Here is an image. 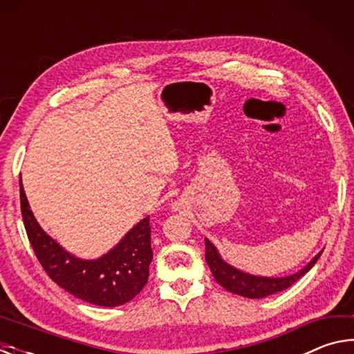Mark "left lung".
<instances>
[{
  "label": "left lung",
  "mask_w": 354,
  "mask_h": 354,
  "mask_svg": "<svg viewBox=\"0 0 354 354\" xmlns=\"http://www.w3.org/2000/svg\"><path fill=\"white\" fill-rule=\"evenodd\" d=\"M205 241L206 262L209 268H211L215 281L221 287H225L226 290L245 298H263L287 289L293 283H297L299 278H303L315 266V262L319 261V257L323 253L322 250L303 268H299L298 272L292 274H287V277H259V274H251L239 270L234 266L227 263L218 253L217 247L209 239H205Z\"/></svg>",
  "instance_id": "left-lung-1"
}]
</instances>
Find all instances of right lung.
I'll return each mask as SVG.
<instances>
[{"label": "right lung", "mask_w": 354, "mask_h": 354, "mask_svg": "<svg viewBox=\"0 0 354 354\" xmlns=\"http://www.w3.org/2000/svg\"><path fill=\"white\" fill-rule=\"evenodd\" d=\"M20 203L28 239L41 267L57 286L91 304L115 308L128 303L145 287L153 261L149 217L95 259H84L65 250L35 220L20 181Z\"/></svg>", "instance_id": "right-lung-1"}]
</instances>
